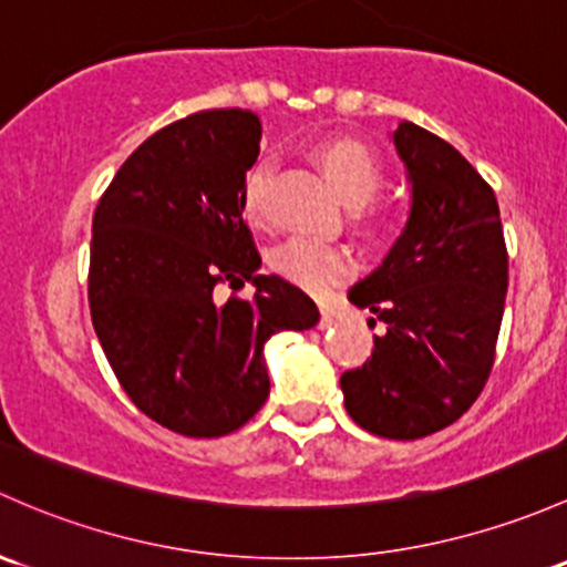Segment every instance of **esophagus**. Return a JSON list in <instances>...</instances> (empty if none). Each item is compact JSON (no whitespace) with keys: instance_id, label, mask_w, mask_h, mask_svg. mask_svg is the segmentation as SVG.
<instances>
[{"instance_id":"34e87169","label":"esophagus","mask_w":567,"mask_h":567,"mask_svg":"<svg viewBox=\"0 0 567 567\" xmlns=\"http://www.w3.org/2000/svg\"><path fill=\"white\" fill-rule=\"evenodd\" d=\"M331 326H337V320H333V312L329 307L320 309V329H331Z\"/></svg>"}]
</instances>
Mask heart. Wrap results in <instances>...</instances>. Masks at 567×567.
<instances>
[{
    "label": "heart",
    "instance_id": "b5f03b06",
    "mask_svg": "<svg viewBox=\"0 0 567 567\" xmlns=\"http://www.w3.org/2000/svg\"><path fill=\"white\" fill-rule=\"evenodd\" d=\"M320 174L326 176L329 187L348 208H363L372 204L383 189L385 174L380 159L367 146L355 141H329L320 143L312 152ZM266 165H255L244 178L241 187V212L249 225H264V189H266ZM361 223L369 234H391L396 219L389 212L361 214ZM279 277L290 279L303 290L323 293L331 285L344 282L353 274V258L344 247L337 244L315 241V238H290L277 247L268 258Z\"/></svg>",
    "mask_w": 567,
    "mask_h": 567
}]
</instances>
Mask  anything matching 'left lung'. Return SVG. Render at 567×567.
<instances>
[{"label": "left lung", "mask_w": 567, "mask_h": 567, "mask_svg": "<svg viewBox=\"0 0 567 567\" xmlns=\"http://www.w3.org/2000/svg\"><path fill=\"white\" fill-rule=\"evenodd\" d=\"M391 138L408 168L410 217L383 264L348 290L383 333L372 359L348 369L339 385L361 429L419 440L454 424L484 391L508 252L492 187L451 143L413 122Z\"/></svg>", "instance_id": "1"}]
</instances>
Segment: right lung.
<instances>
[{
  "mask_svg": "<svg viewBox=\"0 0 567 567\" xmlns=\"http://www.w3.org/2000/svg\"><path fill=\"white\" fill-rule=\"evenodd\" d=\"M260 154V118L200 111L146 138L113 176L92 219L89 309L103 353L135 408L184 437H223L264 408V344L312 329L315 301L258 274L241 187ZM219 281L256 285L219 305Z\"/></svg>",
  "mask_w": 567,
  "mask_h": 567,
  "instance_id": "1",
  "label": "right lung"
}]
</instances>
